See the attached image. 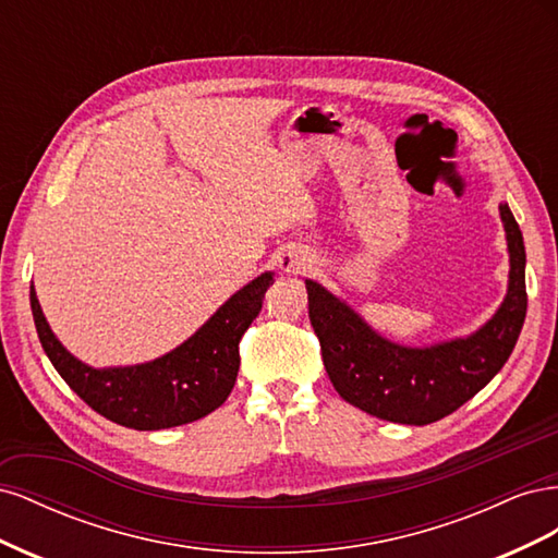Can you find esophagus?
Segmentation results:
<instances>
[{
  "instance_id": "esophagus-1",
  "label": "esophagus",
  "mask_w": 558,
  "mask_h": 558,
  "mask_svg": "<svg viewBox=\"0 0 558 558\" xmlns=\"http://www.w3.org/2000/svg\"><path fill=\"white\" fill-rule=\"evenodd\" d=\"M277 265L286 275H305L314 265L312 251L305 246H286L277 253Z\"/></svg>"
}]
</instances>
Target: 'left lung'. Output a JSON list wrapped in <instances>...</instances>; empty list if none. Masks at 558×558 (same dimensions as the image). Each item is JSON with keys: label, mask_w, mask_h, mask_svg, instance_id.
Instances as JSON below:
<instances>
[{"label": "left lung", "mask_w": 558, "mask_h": 558, "mask_svg": "<svg viewBox=\"0 0 558 558\" xmlns=\"http://www.w3.org/2000/svg\"><path fill=\"white\" fill-rule=\"evenodd\" d=\"M498 209L510 251L508 295L468 337L433 347L396 344L324 286L305 281L326 373L353 408L393 424L426 426L459 410L500 373L519 340L529 298L521 230L508 202H500Z\"/></svg>", "instance_id": "obj_1"}]
</instances>
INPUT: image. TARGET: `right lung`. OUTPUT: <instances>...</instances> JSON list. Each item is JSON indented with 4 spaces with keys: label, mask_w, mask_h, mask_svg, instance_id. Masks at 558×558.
<instances>
[{
    "label": "right lung",
    "mask_w": 558,
    "mask_h": 558,
    "mask_svg": "<svg viewBox=\"0 0 558 558\" xmlns=\"http://www.w3.org/2000/svg\"><path fill=\"white\" fill-rule=\"evenodd\" d=\"M272 281V272L248 281L174 351L128 367H90L74 359L50 330L35 286L29 305L48 361L88 408L118 426L160 430L191 424L226 402L238 379L240 340Z\"/></svg>",
    "instance_id": "add662e5"
}]
</instances>
